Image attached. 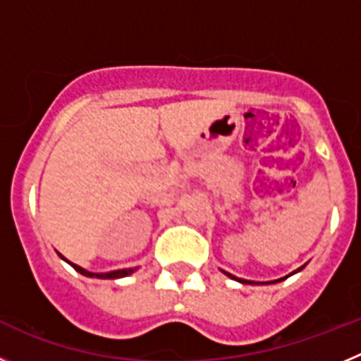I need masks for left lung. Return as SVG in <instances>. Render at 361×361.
Segmentation results:
<instances>
[{
    "label": "left lung",
    "instance_id": "1",
    "mask_svg": "<svg viewBox=\"0 0 361 361\" xmlns=\"http://www.w3.org/2000/svg\"><path fill=\"white\" fill-rule=\"evenodd\" d=\"M300 269H302V267H300ZM300 269H296V271H300ZM295 271V273H296ZM226 273V271H224ZM226 275L229 276V279H233V280H238V282H242V283H253V282H250V280H242V279H237V276H233V275H229V273H226ZM286 279H288V276H286ZM280 280H283V279H280ZM280 280H276V282H280ZM271 283V282H269Z\"/></svg>",
    "mask_w": 361,
    "mask_h": 361
}]
</instances>
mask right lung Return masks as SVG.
<instances>
[{
    "label": "right lung",
    "mask_w": 361,
    "mask_h": 361,
    "mask_svg": "<svg viewBox=\"0 0 361 361\" xmlns=\"http://www.w3.org/2000/svg\"><path fill=\"white\" fill-rule=\"evenodd\" d=\"M66 262H68V260H66ZM68 264L73 267V269L79 271L81 275L95 276V279H123V276H128L130 273H133V269H119V271H111V273H90V271L82 269V267L75 266V264H72V262H68Z\"/></svg>",
    "instance_id": "1"
}]
</instances>
